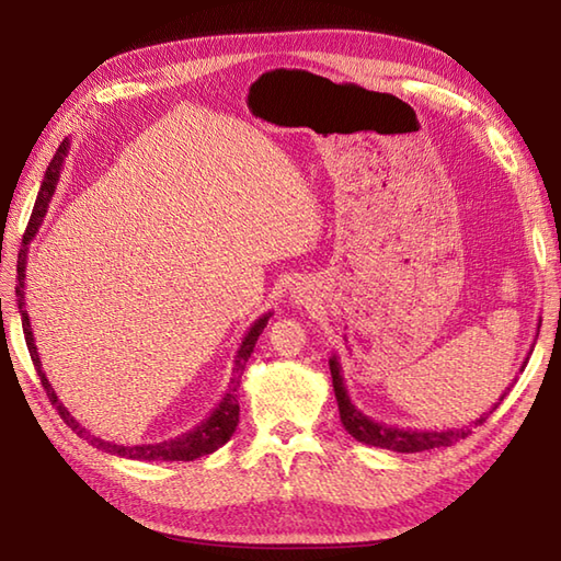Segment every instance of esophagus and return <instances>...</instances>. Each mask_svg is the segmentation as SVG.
I'll return each instance as SVG.
<instances>
[{
	"mask_svg": "<svg viewBox=\"0 0 561 561\" xmlns=\"http://www.w3.org/2000/svg\"><path fill=\"white\" fill-rule=\"evenodd\" d=\"M291 299H294V304H306V301H308L306 287H301V284H296L294 291H291Z\"/></svg>",
	"mask_w": 561,
	"mask_h": 561,
	"instance_id": "1",
	"label": "esophagus"
}]
</instances>
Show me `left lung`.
Here are the masks:
<instances>
[{
    "label": "left lung",
    "mask_w": 561,
    "mask_h": 561,
    "mask_svg": "<svg viewBox=\"0 0 561 561\" xmlns=\"http://www.w3.org/2000/svg\"><path fill=\"white\" fill-rule=\"evenodd\" d=\"M538 332H540V325H538ZM530 354L533 352H528L526 362H523V366H520V371L526 368ZM330 374H332V388H335V398H337V408H340V420H342L344 428H347V432L356 440H362V444H366V446L388 448V450H398V453H420V450L450 446V444H456L458 438H465L472 432L470 426L444 428V432H422V428H398V426H388L383 422H376V420H371V416H366L362 410H356V404L350 400L347 386H344V378H342V366H340V359L335 354L330 356ZM504 396L499 398V402L504 400ZM499 402L490 410V414L499 408ZM490 414H482L480 420H474L472 424L474 426L482 424Z\"/></svg>",
    "instance_id": "obj_1"
}]
</instances>
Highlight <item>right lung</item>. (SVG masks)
Returning <instances> with one entry per match:
<instances>
[{
  "label": "right lung",
  "instance_id": "right-lung-1",
  "mask_svg": "<svg viewBox=\"0 0 561 561\" xmlns=\"http://www.w3.org/2000/svg\"><path fill=\"white\" fill-rule=\"evenodd\" d=\"M69 151V139H65L62 145H59L57 153L53 157L50 165H47L45 178H43V185H41V193L35 197V207L31 214V221H28V229L26 236H23V248L19 250V265H16V274H19V284H16V301H19V313H21V325H23V337H26L28 344V352H31V359L35 371L41 376V383L47 392V398L55 404V410L59 412V416L67 422V426H71V432H77L81 438H87L93 448H99L103 453H111V456H121V458H129V460H195L202 456H209L217 448H221L226 440H229L236 432L238 426V398H236V388L241 383V376L245 371V362L250 359V354L255 350V342L262 335V330H265L267 320L272 313L260 316L250 330L245 332V337L241 342V347L236 352V359H233V374H231V383L226 388L221 402L217 404V410H214L205 422L199 426H195L193 432L181 434L175 438L169 440H161V444H139V446H121V444H113V440H103L99 436H91L87 428H83L75 416L69 414V410L65 408L62 402L57 400V392L53 390L50 380H47L45 371H43V364L38 359V347H35V340H33V330H31V320H28V311H26V260H28V243L33 241V236L38 233V226L43 224V217L47 211V205H50V199L55 195V187L59 181V171H62V161Z\"/></svg>",
  "mask_w": 561,
  "mask_h": 561
}]
</instances>
